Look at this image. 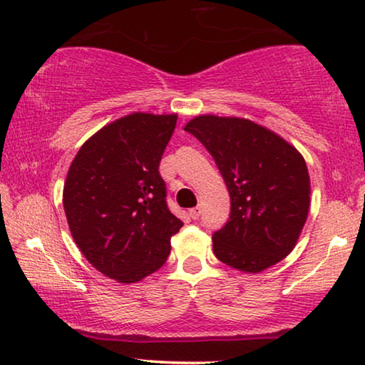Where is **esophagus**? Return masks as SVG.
I'll list each match as a JSON object with an SVG mask.
<instances>
[{
  "label": "esophagus",
  "instance_id": "esophagus-1",
  "mask_svg": "<svg viewBox=\"0 0 365 365\" xmlns=\"http://www.w3.org/2000/svg\"><path fill=\"white\" fill-rule=\"evenodd\" d=\"M188 215H190V217H192V220H198L200 215H201V210H200L198 206H197V208H192V210H190V211H188Z\"/></svg>",
  "mask_w": 365,
  "mask_h": 365
}]
</instances>
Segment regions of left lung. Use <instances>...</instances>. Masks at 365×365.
Returning <instances> with one entry per match:
<instances>
[{
	"mask_svg": "<svg viewBox=\"0 0 365 365\" xmlns=\"http://www.w3.org/2000/svg\"><path fill=\"white\" fill-rule=\"evenodd\" d=\"M185 130L213 155L231 197L213 251L232 269L257 274L293 251L309 210L303 155L279 134L242 118L203 114Z\"/></svg>",
	"mask_w": 365,
	"mask_h": 365,
	"instance_id": "left-lung-1",
	"label": "left lung"
}]
</instances>
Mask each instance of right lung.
Masks as SVG:
<instances>
[{
	"label": "right lung",
	"mask_w": 365,
	"mask_h": 365,
	"mask_svg": "<svg viewBox=\"0 0 365 365\" xmlns=\"http://www.w3.org/2000/svg\"><path fill=\"white\" fill-rule=\"evenodd\" d=\"M175 124L177 114H128L91 135L68 168L70 232L86 260L121 284L159 270L183 226L168 210L159 173Z\"/></svg>",
	"instance_id": "obj_1"
}]
</instances>
